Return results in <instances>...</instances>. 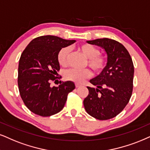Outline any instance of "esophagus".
<instances>
[{"mask_svg":"<svg viewBox=\"0 0 150 150\" xmlns=\"http://www.w3.org/2000/svg\"><path fill=\"white\" fill-rule=\"evenodd\" d=\"M80 86L81 84H79V83H75V87H76V88H78V87H79Z\"/></svg>","mask_w":150,"mask_h":150,"instance_id":"obj_1","label":"esophagus"}]
</instances>
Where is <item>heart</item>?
Here are the masks:
<instances>
[{
	"label": "heart",
	"instance_id": "obj_1",
	"mask_svg": "<svg viewBox=\"0 0 150 150\" xmlns=\"http://www.w3.org/2000/svg\"><path fill=\"white\" fill-rule=\"evenodd\" d=\"M79 50L88 59V66L96 73H100L104 71L107 65V57L100 53V50L94 45L89 43H83L79 45ZM71 49L69 47H64L57 52V59L60 66H64L67 64ZM91 75V72L88 69H70L64 72V76L66 80L81 83L84 79Z\"/></svg>",
	"mask_w": 150,
	"mask_h": 150
}]
</instances>
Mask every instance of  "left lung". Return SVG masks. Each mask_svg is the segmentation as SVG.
<instances>
[{"instance_id":"8db88e82","label":"left lung","mask_w":150,"mask_h":150,"mask_svg":"<svg viewBox=\"0 0 150 150\" xmlns=\"http://www.w3.org/2000/svg\"><path fill=\"white\" fill-rule=\"evenodd\" d=\"M86 42L105 50L107 64L99 75L90 80L96 88L87 86L88 95L84 100V109L98 120L113 118L124 109L132 96L133 62L124 45L113 39L103 38Z\"/></svg>"}]
</instances>
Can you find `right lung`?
<instances>
[{"label": "right lung", "instance_id": "right-lung-1", "mask_svg": "<svg viewBox=\"0 0 150 150\" xmlns=\"http://www.w3.org/2000/svg\"><path fill=\"white\" fill-rule=\"evenodd\" d=\"M75 42L56 36H41L30 41L22 52L18 70V90L25 105L35 114L46 117L59 112L68 94L75 89L71 81L50 86L51 81L59 78L56 77L60 69L57 52Z\"/></svg>", "mask_w": 150, "mask_h": 150}]
</instances>
